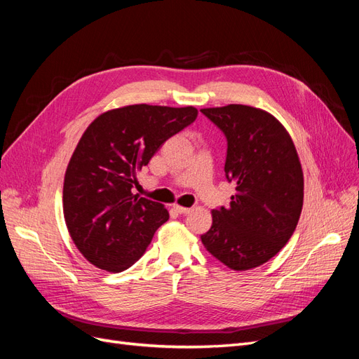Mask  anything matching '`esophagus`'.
<instances>
[{
  "instance_id": "obj_1",
  "label": "esophagus",
  "mask_w": 359,
  "mask_h": 359,
  "mask_svg": "<svg viewBox=\"0 0 359 359\" xmlns=\"http://www.w3.org/2000/svg\"><path fill=\"white\" fill-rule=\"evenodd\" d=\"M173 210H177L180 214H189L191 208H186V206H181L178 203H173Z\"/></svg>"
}]
</instances>
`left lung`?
I'll return each mask as SVG.
<instances>
[{"instance_id": "left-lung-1", "label": "left lung", "mask_w": 359, "mask_h": 359, "mask_svg": "<svg viewBox=\"0 0 359 359\" xmlns=\"http://www.w3.org/2000/svg\"><path fill=\"white\" fill-rule=\"evenodd\" d=\"M201 112L226 136L224 173L235 184L231 205L212 210L202 244L231 269L256 268L295 232L304 201L298 153L278 119L257 107L227 104Z\"/></svg>"}]
</instances>
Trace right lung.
<instances>
[{
	"label": "right lung",
	"instance_id": "add662e5",
	"mask_svg": "<svg viewBox=\"0 0 359 359\" xmlns=\"http://www.w3.org/2000/svg\"><path fill=\"white\" fill-rule=\"evenodd\" d=\"M196 116L193 106L132 104L102 114L85 130L64 177L62 210L88 262L121 273L145 253L169 212L133 194L136 173Z\"/></svg>",
	"mask_w": 359,
	"mask_h": 359
}]
</instances>
